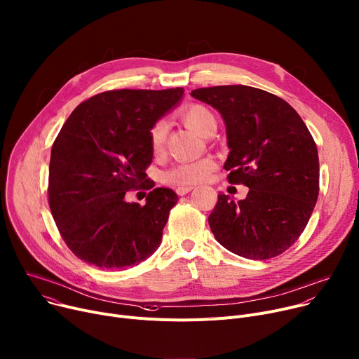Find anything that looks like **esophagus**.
Listing matches in <instances>:
<instances>
[{"mask_svg": "<svg viewBox=\"0 0 359 359\" xmlns=\"http://www.w3.org/2000/svg\"><path fill=\"white\" fill-rule=\"evenodd\" d=\"M192 189V187H185V185H181V187H178L177 188V194L178 196H185V194H188V192Z\"/></svg>", "mask_w": 359, "mask_h": 359, "instance_id": "obj_1", "label": "esophagus"}]
</instances>
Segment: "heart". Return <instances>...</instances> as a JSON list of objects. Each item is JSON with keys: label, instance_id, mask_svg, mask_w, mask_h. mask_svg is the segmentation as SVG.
<instances>
[{"label": "heart", "instance_id": "b5f03b06", "mask_svg": "<svg viewBox=\"0 0 359 359\" xmlns=\"http://www.w3.org/2000/svg\"><path fill=\"white\" fill-rule=\"evenodd\" d=\"M181 121L196 133L205 136L211 129H215V118L211 110L203 104H189L181 110ZM168 133V123L158 121L149 130V142L154 152H159L163 148ZM215 167L212 158H203L196 162H187L175 165L172 170L165 174V181L178 185L197 184L208 178Z\"/></svg>", "mask_w": 359, "mask_h": 359}]
</instances>
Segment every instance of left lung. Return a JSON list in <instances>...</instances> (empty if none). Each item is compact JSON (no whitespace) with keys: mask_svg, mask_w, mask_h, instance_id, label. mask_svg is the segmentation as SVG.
Instances as JSON below:
<instances>
[{"mask_svg":"<svg viewBox=\"0 0 359 359\" xmlns=\"http://www.w3.org/2000/svg\"><path fill=\"white\" fill-rule=\"evenodd\" d=\"M226 123L229 182L249 187L244 200L219 194L208 217L215 240L237 256L271 259L305 230L319 194V158L296 110L262 89L233 85L196 89Z\"/></svg>","mask_w":359,"mask_h":359,"instance_id":"left-lung-1","label":"left lung"}]
</instances>
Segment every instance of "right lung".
<instances>
[{
  "instance_id": "1",
  "label": "right lung",
  "mask_w": 359,
  "mask_h": 359,
  "mask_svg": "<svg viewBox=\"0 0 359 359\" xmlns=\"http://www.w3.org/2000/svg\"><path fill=\"white\" fill-rule=\"evenodd\" d=\"M182 96V88L103 92L80 103L65 122L51 148L48 204L80 260L123 269L159 247L177 194L154 188L144 207L126 201L125 194L148 182L149 130Z\"/></svg>"
}]
</instances>
